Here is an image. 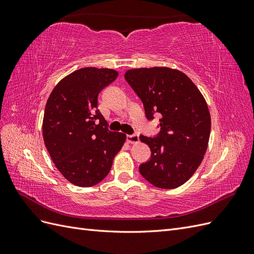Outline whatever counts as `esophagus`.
<instances>
[{
  "label": "esophagus",
  "mask_w": 254,
  "mask_h": 254,
  "mask_svg": "<svg viewBox=\"0 0 254 254\" xmlns=\"http://www.w3.org/2000/svg\"><path fill=\"white\" fill-rule=\"evenodd\" d=\"M127 141L130 144L139 143V141H140L139 135H137V134H129V135H127Z\"/></svg>",
  "instance_id": "1"
}]
</instances>
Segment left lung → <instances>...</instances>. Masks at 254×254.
<instances>
[{"label": "left lung", "mask_w": 254, "mask_h": 254, "mask_svg": "<svg viewBox=\"0 0 254 254\" xmlns=\"http://www.w3.org/2000/svg\"><path fill=\"white\" fill-rule=\"evenodd\" d=\"M125 79L141 98L147 120L160 113V132L140 135L151 150L141 175L159 189L186 183L201 164L209 144L211 115L204 97L183 72L166 66L128 70Z\"/></svg>", "instance_id": "left-lung-1"}]
</instances>
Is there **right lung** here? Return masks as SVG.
I'll use <instances>...</instances> for the list:
<instances>
[{"label": "right lung", "instance_id": "right-lung-1", "mask_svg": "<svg viewBox=\"0 0 254 254\" xmlns=\"http://www.w3.org/2000/svg\"><path fill=\"white\" fill-rule=\"evenodd\" d=\"M118 75L112 68H79L56 84L45 106V147L57 170L77 187L101 182L126 141V134L108 130L97 108L99 92Z\"/></svg>", "mask_w": 254, "mask_h": 254}]
</instances>
